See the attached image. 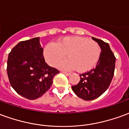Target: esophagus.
Returning <instances> with one entry per match:
<instances>
[{
    "label": "esophagus",
    "mask_w": 129,
    "mask_h": 129,
    "mask_svg": "<svg viewBox=\"0 0 129 129\" xmlns=\"http://www.w3.org/2000/svg\"><path fill=\"white\" fill-rule=\"evenodd\" d=\"M62 73H63L64 75H66V76H69V75H71V73H66V72H62Z\"/></svg>",
    "instance_id": "esophagus-1"
}]
</instances>
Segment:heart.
I'll use <instances>...</instances> for the list:
<instances>
[{
    "label": "heart",
    "mask_w": 129,
    "mask_h": 129,
    "mask_svg": "<svg viewBox=\"0 0 129 129\" xmlns=\"http://www.w3.org/2000/svg\"><path fill=\"white\" fill-rule=\"evenodd\" d=\"M101 52L99 44L92 40L80 36H68L56 44L50 43L46 45L43 56L49 66H54L67 54L69 58L58 63V68L63 70L77 68L79 72H86L96 66Z\"/></svg>",
    "instance_id": "obj_1"
}]
</instances>
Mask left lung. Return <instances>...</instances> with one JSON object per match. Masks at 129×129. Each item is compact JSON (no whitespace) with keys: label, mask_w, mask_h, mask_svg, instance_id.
I'll list each match as a JSON object with an SVG mask.
<instances>
[{"label":"left lung","mask_w":129,"mask_h":129,"mask_svg":"<svg viewBox=\"0 0 129 129\" xmlns=\"http://www.w3.org/2000/svg\"><path fill=\"white\" fill-rule=\"evenodd\" d=\"M101 49V56L96 67L86 73L80 74L79 83L72 86L74 93L80 99L91 101L105 92L114 76L115 58L108 43L92 37Z\"/></svg>","instance_id":"8db88e82"}]
</instances>
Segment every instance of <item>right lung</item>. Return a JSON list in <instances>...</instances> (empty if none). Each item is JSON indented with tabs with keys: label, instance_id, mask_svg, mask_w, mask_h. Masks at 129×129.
I'll list each match as a JSON object with an SVG mask.
<instances>
[{
	"label": "right lung",
	"instance_id": "obj_1",
	"mask_svg": "<svg viewBox=\"0 0 129 129\" xmlns=\"http://www.w3.org/2000/svg\"><path fill=\"white\" fill-rule=\"evenodd\" d=\"M7 73L12 87L29 100L41 97L59 73L46 63L39 38L21 41L9 53Z\"/></svg>",
	"mask_w": 129,
	"mask_h": 129
}]
</instances>
